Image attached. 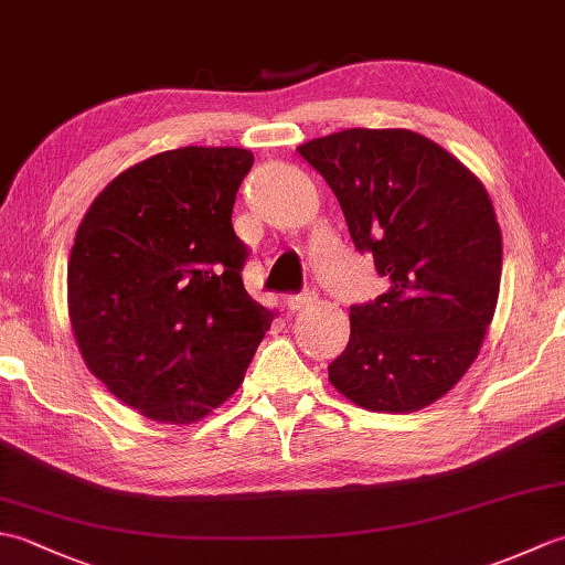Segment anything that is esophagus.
<instances>
[{"instance_id":"obj_1","label":"esophagus","mask_w":565,"mask_h":565,"mask_svg":"<svg viewBox=\"0 0 565 565\" xmlns=\"http://www.w3.org/2000/svg\"><path fill=\"white\" fill-rule=\"evenodd\" d=\"M310 303H316V294H313V291L294 294V296L286 298V308H289L291 313H296V310H303V308H308Z\"/></svg>"}]
</instances>
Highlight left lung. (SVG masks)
Listing matches in <instances>:
<instances>
[{
	"mask_svg": "<svg viewBox=\"0 0 565 565\" xmlns=\"http://www.w3.org/2000/svg\"><path fill=\"white\" fill-rule=\"evenodd\" d=\"M338 196L359 252L388 291L350 308V342L328 366L344 398L415 413L456 386L495 316L502 235L486 186L405 128H350L296 148Z\"/></svg>",
	"mask_w": 565,
	"mask_h": 565,
	"instance_id": "obj_1",
	"label": "left lung"
}]
</instances>
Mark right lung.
<instances>
[{"label": "right lung", "mask_w": 565, "mask_h": 565, "mask_svg": "<svg viewBox=\"0 0 565 565\" xmlns=\"http://www.w3.org/2000/svg\"><path fill=\"white\" fill-rule=\"evenodd\" d=\"M255 154L179 148L118 174L77 227L67 308L84 364L154 423L225 403L276 313L243 284L233 206Z\"/></svg>", "instance_id": "right-lung-1"}]
</instances>
